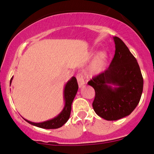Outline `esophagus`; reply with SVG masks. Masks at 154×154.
Here are the masks:
<instances>
[{
  "instance_id": "obj_1",
  "label": "esophagus",
  "mask_w": 154,
  "mask_h": 154,
  "mask_svg": "<svg viewBox=\"0 0 154 154\" xmlns=\"http://www.w3.org/2000/svg\"><path fill=\"white\" fill-rule=\"evenodd\" d=\"M76 79H77L78 83H79V88H81L83 87V86L85 85V81H84L83 75H82L81 74H79L76 76Z\"/></svg>"
}]
</instances>
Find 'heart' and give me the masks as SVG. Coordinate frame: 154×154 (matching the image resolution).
Listing matches in <instances>:
<instances>
[{
	"label": "heart",
	"mask_w": 154,
	"mask_h": 154,
	"mask_svg": "<svg viewBox=\"0 0 154 154\" xmlns=\"http://www.w3.org/2000/svg\"><path fill=\"white\" fill-rule=\"evenodd\" d=\"M109 62V54L106 51L102 50L94 57L88 69V73L91 76L100 75L106 70Z\"/></svg>",
	"instance_id": "b5f03b06"
}]
</instances>
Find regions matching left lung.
Masks as SVG:
<instances>
[{"instance_id": "8db88e82", "label": "left lung", "mask_w": 154, "mask_h": 154, "mask_svg": "<svg viewBox=\"0 0 154 154\" xmlns=\"http://www.w3.org/2000/svg\"><path fill=\"white\" fill-rule=\"evenodd\" d=\"M115 54L110 66L88 82L95 90L94 111L106 121L128 116L140 102L143 78L137 61L119 37H113Z\"/></svg>"}]
</instances>
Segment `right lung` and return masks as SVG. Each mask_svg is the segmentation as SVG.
I'll list each match as a JSON object with an SVG mask.
<instances>
[{
	"instance_id": "obj_1",
	"label": "right lung",
	"mask_w": 154,
	"mask_h": 154,
	"mask_svg": "<svg viewBox=\"0 0 154 154\" xmlns=\"http://www.w3.org/2000/svg\"><path fill=\"white\" fill-rule=\"evenodd\" d=\"M13 76L12 77L10 81V84L11 85ZM79 90V85H78L77 80L74 76L71 77L70 80L67 81L65 84L64 88V93H63V97L64 101V106L62 111L53 119L48 120V121L41 122V123H34V122L28 121L23 118L27 123L31 125L36 126V127L44 128V129H57V128H61L68 121L70 117L71 111V104L75 94Z\"/></svg>"
}]
</instances>
